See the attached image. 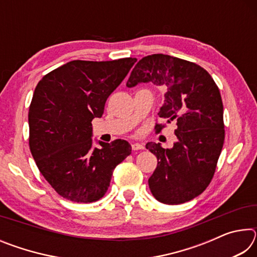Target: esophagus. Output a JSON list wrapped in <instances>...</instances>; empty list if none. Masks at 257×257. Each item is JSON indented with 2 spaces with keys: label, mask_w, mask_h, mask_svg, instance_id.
<instances>
[{
  "label": "esophagus",
  "mask_w": 257,
  "mask_h": 257,
  "mask_svg": "<svg viewBox=\"0 0 257 257\" xmlns=\"http://www.w3.org/2000/svg\"><path fill=\"white\" fill-rule=\"evenodd\" d=\"M133 150L134 151H138V150H144L145 146L144 144H142V143H134V144L132 145Z\"/></svg>",
  "instance_id": "1"
}]
</instances>
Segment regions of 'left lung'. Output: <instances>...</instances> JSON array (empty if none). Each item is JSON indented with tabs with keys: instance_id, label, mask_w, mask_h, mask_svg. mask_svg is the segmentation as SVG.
I'll return each mask as SVG.
<instances>
[{
	"instance_id": "1",
	"label": "left lung",
	"mask_w": 257,
	"mask_h": 257,
	"mask_svg": "<svg viewBox=\"0 0 257 257\" xmlns=\"http://www.w3.org/2000/svg\"><path fill=\"white\" fill-rule=\"evenodd\" d=\"M141 82L163 86L164 104L159 116L175 121L172 149L147 143L158 158L149 186L159 202L175 205L201 195L210 184L224 142L223 104L210 73L198 64L165 54L147 55L135 66L127 87ZM163 124H156L160 133Z\"/></svg>"
}]
</instances>
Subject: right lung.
I'll return each mask as SVG.
<instances>
[{
  "label": "right lung",
  "mask_w": 257,
  "mask_h": 257,
  "mask_svg": "<svg viewBox=\"0 0 257 257\" xmlns=\"http://www.w3.org/2000/svg\"><path fill=\"white\" fill-rule=\"evenodd\" d=\"M135 58L73 60L42 78L28 112L29 147L37 168L60 196L77 203L105 195L114 168L132 153L123 139L93 147L94 118H101L107 97Z\"/></svg>",
  "instance_id": "obj_1"
}]
</instances>
